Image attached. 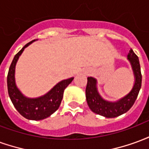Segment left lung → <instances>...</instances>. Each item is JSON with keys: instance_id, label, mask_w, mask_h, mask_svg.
I'll list each match as a JSON object with an SVG mask.
<instances>
[{"instance_id": "8db88e82", "label": "left lung", "mask_w": 149, "mask_h": 149, "mask_svg": "<svg viewBox=\"0 0 149 149\" xmlns=\"http://www.w3.org/2000/svg\"><path fill=\"white\" fill-rule=\"evenodd\" d=\"M128 60L131 64L134 74V85L129 93L117 101L111 102L103 99L97 90V80L92 77H88L85 89L86 100L89 109L93 112L107 118H114L128 112L134 104L141 88L142 75L138 56L132 49L128 52Z\"/></svg>"}]
</instances>
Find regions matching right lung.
I'll use <instances>...</instances> for the list:
<instances>
[{
	"mask_svg": "<svg viewBox=\"0 0 149 149\" xmlns=\"http://www.w3.org/2000/svg\"><path fill=\"white\" fill-rule=\"evenodd\" d=\"M33 41H35V40L26 44L15 55L8 69L7 86L8 96L19 113L28 120H40L50 116L58 109L63 98L64 91L72 81L73 77L60 81L49 92L40 97L29 98L21 93V91L17 87L15 81V68L19 56L21 55L24 49Z\"/></svg>",
	"mask_w": 149,
	"mask_h": 149,
	"instance_id": "add662e5",
	"label": "right lung"
}]
</instances>
